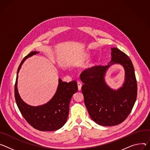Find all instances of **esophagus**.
Segmentation results:
<instances>
[{
  "mask_svg": "<svg viewBox=\"0 0 150 150\" xmlns=\"http://www.w3.org/2000/svg\"><path fill=\"white\" fill-rule=\"evenodd\" d=\"M81 83L80 82V81H77V86H78V90L79 91H80L81 90Z\"/></svg>",
  "mask_w": 150,
  "mask_h": 150,
  "instance_id": "esophagus-1",
  "label": "esophagus"
}]
</instances>
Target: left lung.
I'll use <instances>...</instances> for the list:
<instances>
[{
	"instance_id": "left-lung-1",
	"label": "left lung",
	"mask_w": 150,
	"mask_h": 150,
	"mask_svg": "<svg viewBox=\"0 0 150 150\" xmlns=\"http://www.w3.org/2000/svg\"><path fill=\"white\" fill-rule=\"evenodd\" d=\"M111 60L107 65H95L80 76L84 85L81 91L91 119L97 124L112 126L122 123L131 112L137 97V82L134 67L129 57L118 48L112 47ZM119 63L124 67L125 79L117 90L111 89L104 76L109 67Z\"/></svg>"
}]
</instances>
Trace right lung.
<instances>
[{"mask_svg": "<svg viewBox=\"0 0 150 150\" xmlns=\"http://www.w3.org/2000/svg\"><path fill=\"white\" fill-rule=\"evenodd\" d=\"M38 53L36 51L31 52L20 64L15 85V101L23 117L32 127L41 131H54L62 127L67 122L70 103L73 95L77 92V85L75 80L67 83L59 79L56 93L48 103L37 107L24 103L18 91V74L24 61Z\"/></svg>", "mask_w": 150, "mask_h": 150, "instance_id": "obj_1", "label": "right lung"}]
</instances>
